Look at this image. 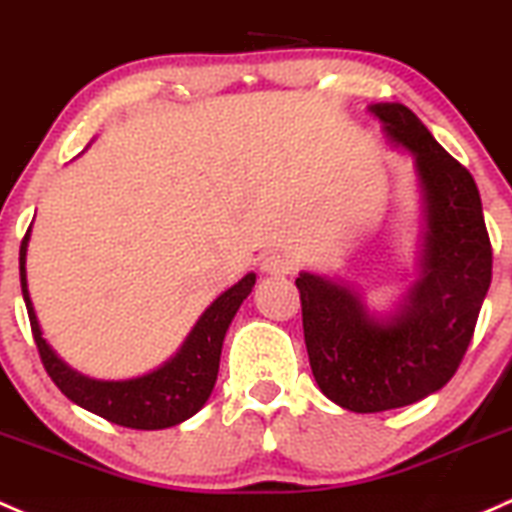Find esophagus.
I'll list each match as a JSON object with an SVG mask.
<instances>
[{
  "instance_id": "esophagus-1",
  "label": "esophagus",
  "mask_w": 512,
  "mask_h": 512,
  "mask_svg": "<svg viewBox=\"0 0 512 512\" xmlns=\"http://www.w3.org/2000/svg\"><path fill=\"white\" fill-rule=\"evenodd\" d=\"M262 272L272 274V277H287L292 272V262L284 255H279V252H272V255H267L262 260Z\"/></svg>"
}]
</instances>
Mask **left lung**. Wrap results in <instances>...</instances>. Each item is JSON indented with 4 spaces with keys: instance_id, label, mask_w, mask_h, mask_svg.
I'll return each instance as SVG.
<instances>
[{
    "instance_id": "obj_1",
    "label": "left lung",
    "mask_w": 512,
    "mask_h": 512,
    "mask_svg": "<svg viewBox=\"0 0 512 512\" xmlns=\"http://www.w3.org/2000/svg\"><path fill=\"white\" fill-rule=\"evenodd\" d=\"M387 144L412 154L422 233L410 287L370 309L353 282L301 270L304 341L316 385L351 412L407 407L441 390L469 348L493 252L476 181L400 102L368 105Z\"/></svg>"
}]
</instances>
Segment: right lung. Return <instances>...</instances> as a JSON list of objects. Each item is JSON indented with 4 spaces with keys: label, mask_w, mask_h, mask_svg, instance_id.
Instances as JSON below:
<instances>
[{
    "label": "right lung",
    "mask_w": 512,
    "mask_h": 512,
    "mask_svg": "<svg viewBox=\"0 0 512 512\" xmlns=\"http://www.w3.org/2000/svg\"><path fill=\"white\" fill-rule=\"evenodd\" d=\"M31 225L21 240L19 274L21 294H24L26 311H29L31 331L39 346L43 368L51 375L58 390L83 410L98 414L112 424L129 429H166L186 422L201 410L211 397L215 380H218L220 351H223L225 333L233 324L240 304L255 287V272H247L240 282L225 289L213 304L198 316L179 351L169 360L147 370L142 375L122 380H100L78 373L51 348L43 338L39 316L26 282V250H29Z\"/></svg>",
    "instance_id": "1"
}]
</instances>
